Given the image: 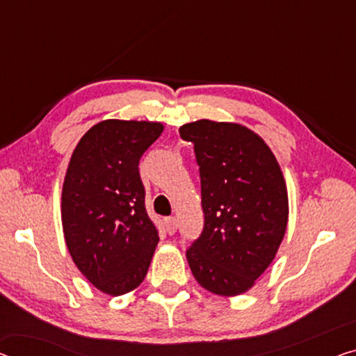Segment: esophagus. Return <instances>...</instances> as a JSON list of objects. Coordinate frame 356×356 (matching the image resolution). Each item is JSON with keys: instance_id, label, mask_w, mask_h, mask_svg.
<instances>
[{"instance_id": "34e87169", "label": "esophagus", "mask_w": 356, "mask_h": 356, "mask_svg": "<svg viewBox=\"0 0 356 356\" xmlns=\"http://www.w3.org/2000/svg\"><path fill=\"white\" fill-rule=\"evenodd\" d=\"M164 229H166L169 235H174V233H176V230H177L176 217H166V219H164Z\"/></svg>"}]
</instances>
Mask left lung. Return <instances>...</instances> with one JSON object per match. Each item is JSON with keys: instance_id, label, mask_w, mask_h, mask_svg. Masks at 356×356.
Segmentation results:
<instances>
[{"instance_id": "1", "label": "left lung", "mask_w": 356, "mask_h": 356, "mask_svg": "<svg viewBox=\"0 0 356 356\" xmlns=\"http://www.w3.org/2000/svg\"><path fill=\"white\" fill-rule=\"evenodd\" d=\"M200 168L204 227L187 249L195 280L219 296L252 288L288 224V192L267 144L235 123L200 120L179 129Z\"/></svg>"}]
</instances>
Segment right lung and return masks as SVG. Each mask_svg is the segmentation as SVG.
Segmentation results:
<instances>
[{"label":"right lung","mask_w":356,"mask_h":356,"mask_svg":"<svg viewBox=\"0 0 356 356\" xmlns=\"http://www.w3.org/2000/svg\"><path fill=\"white\" fill-rule=\"evenodd\" d=\"M163 132L148 121L107 120L81 137L62 190V225L70 256L110 296L136 289L160 241L145 209L139 161Z\"/></svg>","instance_id":"right-lung-1"}]
</instances>
